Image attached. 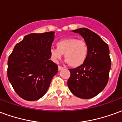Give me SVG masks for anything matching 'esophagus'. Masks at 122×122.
I'll list each match as a JSON object with an SVG mask.
<instances>
[{
  "mask_svg": "<svg viewBox=\"0 0 122 122\" xmlns=\"http://www.w3.org/2000/svg\"><path fill=\"white\" fill-rule=\"evenodd\" d=\"M63 69V67L61 66H58V70L59 71H61V70H62V69Z\"/></svg>",
  "mask_w": 122,
  "mask_h": 122,
  "instance_id": "34e87169",
  "label": "esophagus"
}]
</instances>
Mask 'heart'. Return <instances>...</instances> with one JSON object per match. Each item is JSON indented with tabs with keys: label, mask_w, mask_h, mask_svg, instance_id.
Wrapping results in <instances>:
<instances>
[{
	"label": "heart",
	"mask_w": 122,
	"mask_h": 122,
	"mask_svg": "<svg viewBox=\"0 0 122 122\" xmlns=\"http://www.w3.org/2000/svg\"><path fill=\"white\" fill-rule=\"evenodd\" d=\"M89 47L84 40H78L76 38H66L56 43V48L50 49L51 61L57 63L63 54L65 61L72 67H78L84 63L88 56Z\"/></svg>",
	"instance_id": "heart-1"
}]
</instances>
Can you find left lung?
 I'll return each mask as SVG.
<instances>
[{
	"mask_svg": "<svg viewBox=\"0 0 122 122\" xmlns=\"http://www.w3.org/2000/svg\"><path fill=\"white\" fill-rule=\"evenodd\" d=\"M84 38L89 47L86 61L82 65L69 69L67 85L75 96L91 99L104 90L109 78L111 60L107 43L95 32L86 28L72 30Z\"/></svg>",
	"mask_w": 122,
	"mask_h": 122,
	"instance_id": "left-lung-1",
	"label": "left lung"
}]
</instances>
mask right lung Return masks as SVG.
I'll list each match as a JSON object with an SVG mask.
<instances>
[{
    "mask_svg": "<svg viewBox=\"0 0 122 122\" xmlns=\"http://www.w3.org/2000/svg\"><path fill=\"white\" fill-rule=\"evenodd\" d=\"M54 32L31 33L15 46L8 60L7 74L17 94L26 101L44 95L58 66L50 60Z\"/></svg>",
    "mask_w": 122,
    "mask_h": 122,
    "instance_id": "1",
    "label": "right lung"
}]
</instances>
